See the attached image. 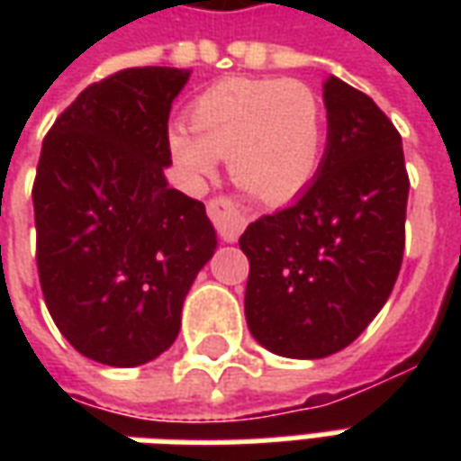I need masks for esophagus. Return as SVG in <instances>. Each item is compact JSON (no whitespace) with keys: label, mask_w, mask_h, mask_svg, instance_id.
Listing matches in <instances>:
<instances>
[{"label":"esophagus","mask_w":461,"mask_h":461,"mask_svg":"<svg viewBox=\"0 0 461 461\" xmlns=\"http://www.w3.org/2000/svg\"><path fill=\"white\" fill-rule=\"evenodd\" d=\"M207 214H210L212 224H214L221 241L240 240L241 230L247 224V212L241 210L240 202L227 200V197H214L207 204Z\"/></svg>","instance_id":"34e87169"}]
</instances>
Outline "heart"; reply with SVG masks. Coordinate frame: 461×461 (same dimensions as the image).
<instances>
[{"label": "heart", "instance_id": "1", "mask_svg": "<svg viewBox=\"0 0 461 461\" xmlns=\"http://www.w3.org/2000/svg\"><path fill=\"white\" fill-rule=\"evenodd\" d=\"M187 127L167 132L170 158L187 180H207L227 158L241 190L286 202L319 172L326 111L299 78H224L192 101Z\"/></svg>", "mask_w": 461, "mask_h": 461}]
</instances>
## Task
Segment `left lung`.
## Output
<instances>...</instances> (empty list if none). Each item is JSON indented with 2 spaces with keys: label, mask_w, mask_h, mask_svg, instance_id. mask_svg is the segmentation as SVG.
<instances>
[{
  "label": "left lung",
  "mask_w": 461,
  "mask_h": 461,
  "mask_svg": "<svg viewBox=\"0 0 461 461\" xmlns=\"http://www.w3.org/2000/svg\"><path fill=\"white\" fill-rule=\"evenodd\" d=\"M326 152L291 207L251 221L244 313L251 336L284 357H326L367 329L395 286L410 180L402 138L373 98L323 81Z\"/></svg>",
  "instance_id": "left-lung-1"
}]
</instances>
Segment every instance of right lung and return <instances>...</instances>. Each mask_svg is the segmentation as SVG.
<instances>
[{"label": "right lung", "instance_id": "right-lung-1", "mask_svg": "<svg viewBox=\"0 0 461 461\" xmlns=\"http://www.w3.org/2000/svg\"><path fill=\"white\" fill-rule=\"evenodd\" d=\"M187 68H125L86 88L41 145L36 264L46 309L95 363H150L217 249L204 204L167 185L172 101Z\"/></svg>", "mask_w": 461, "mask_h": 461}]
</instances>
